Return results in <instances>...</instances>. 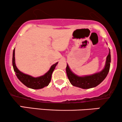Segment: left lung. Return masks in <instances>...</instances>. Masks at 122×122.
Masks as SVG:
<instances>
[{"instance_id": "obj_1", "label": "left lung", "mask_w": 122, "mask_h": 122, "mask_svg": "<svg viewBox=\"0 0 122 122\" xmlns=\"http://www.w3.org/2000/svg\"><path fill=\"white\" fill-rule=\"evenodd\" d=\"M111 62V52L109 49V53L106 58V64L103 69L100 72L95 73L94 74L89 75L80 76L77 75L73 73L67 64L66 71L67 76L71 84L73 86L82 88V89H89L94 88L97 86L106 79L108 73L110 68Z\"/></svg>"}]
</instances>
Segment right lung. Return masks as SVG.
Segmentation results:
<instances>
[{
  "instance_id": "1",
  "label": "right lung",
  "mask_w": 122,
  "mask_h": 122,
  "mask_svg": "<svg viewBox=\"0 0 122 122\" xmlns=\"http://www.w3.org/2000/svg\"><path fill=\"white\" fill-rule=\"evenodd\" d=\"M57 64H58V62L51 65L49 70L43 75L34 77L31 76L22 72L18 69L16 66V64H15V49L13 50L12 66H13L14 71L15 73V75L17 76L18 79L20 80V81L29 88L39 89L47 86L51 81L53 72L54 71Z\"/></svg>"
}]
</instances>
